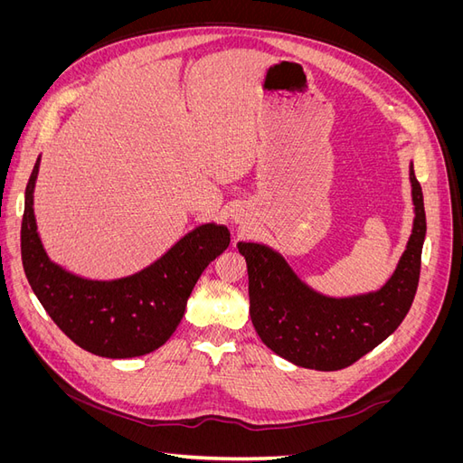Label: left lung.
Segmentation results:
<instances>
[{"label": "left lung", "mask_w": 463, "mask_h": 463, "mask_svg": "<svg viewBox=\"0 0 463 463\" xmlns=\"http://www.w3.org/2000/svg\"><path fill=\"white\" fill-rule=\"evenodd\" d=\"M413 230L394 274L378 289L328 298L301 282L286 259L262 243H237L247 260L249 313L266 347L293 365L340 371L384 342L413 303L427 233L423 191L410 165Z\"/></svg>", "instance_id": "left-lung-1"}]
</instances>
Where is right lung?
<instances>
[{
    "instance_id": "right-lung-1",
    "label": "right lung",
    "mask_w": 463,
    "mask_h": 463,
    "mask_svg": "<svg viewBox=\"0 0 463 463\" xmlns=\"http://www.w3.org/2000/svg\"><path fill=\"white\" fill-rule=\"evenodd\" d=\"M40 156L24 191L21 257L34 296L60 330L87 352L128 359L164 345L184 318L203 270L230 245V232L203 223L141 272L118 279H89L50 260L34 218Z\"/></svg>"
}]
</instances>
